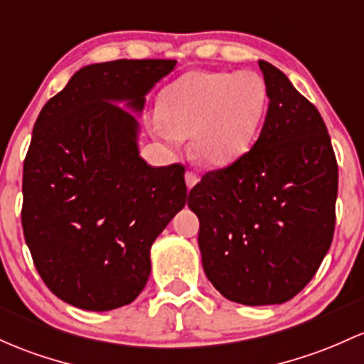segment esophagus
Listing matches in <instances>:
<instances>
[{
	"label": "esophagus",
	"mask_w": 364,
	"mask_h": 364,
	"mask_svg": "<svg viewBox=\"0 0 364 364\" xmlns=\"http://www.w3.org/2000/svg\"><path fill=\"white\" fill-rule=\"evenodd\" d=\"M185 181H186V186H188V190H191L198 183V176L188 171V173L185 174Z\"/></svg>",
	"instance_id": "esophagus-1"
}]
</instances>
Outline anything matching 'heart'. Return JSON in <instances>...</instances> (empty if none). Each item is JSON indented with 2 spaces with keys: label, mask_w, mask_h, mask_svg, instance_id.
<instances>
[{
  "label": "heart",
  "mask_w": 364,
  "mask_h": 364,
  "mask_svg": "<svg viewBox=\"0 0 364 364\" xmlns=\"http://www.w3.org/2000/svg\"><path fill=\"white\" fill-rule=\"evenodd\" d=\"M267 110L264 79L252 70H191L162 91L157 134L171 145L191 136L203 166L228 167L252 149Z\"/></svg>",
  "instance_id": "b5f03b06"
}]
</instances>
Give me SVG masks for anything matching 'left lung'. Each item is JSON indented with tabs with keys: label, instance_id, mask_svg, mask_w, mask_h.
Listing matches in <instances>:
<instances>
[{
	"label": "left lung",
	"instance_id": "8db88e82",
	"mask_svg": "<svg viewBox=\"0 0 364 364\" xmlns=\"http://www.w3.org/2000/svg\"><path fill=\"white\" fill-rule=\"evenodd\" d=\"M259 67L269 105L257 141L188 195L207 278L245 306L283 304L311 282L331 245L338 190L318 109L277 67Z\"/></svg>",
	"mask_w": 364,
	"mask_h": 364
}]
</instances>
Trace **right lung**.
<instances>
[{"instance_id": "right-lung-1", "label": "right lung", "mask_w": 364, "mask_h": 364, "mask_svg": "<svg viewBox=\"0 0 364 364\" xmlns=\"http://www.w3.org/2000/svg\"><path fill=\"white\" fill-rule=\"evenodd\" d=\"M174 67L176 60L86 65L39 112L23 161L22 228L39 277L67 304H131L149 282L151 243L185 207V167L143 161L129 112L139 114Z\"/></svg>"}]
</instances>
